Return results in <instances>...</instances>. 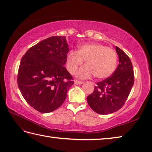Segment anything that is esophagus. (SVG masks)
<instances>
[{"label": "esophagus", "mask_w": 152, "mask_h": 152, "mask_svg": "<svg viewBox=\"0 0 152 152\" xmlns=\"http://www.w3.org/2000/svg\"><path fill=\"white\" fill-rule=\"evenodd\" d=\"M74 84H75L76 85H80V84H82L83 83V82H81V81H78V80H74Z\"/></svg>", "instance_id": "esophagus-1"}]
</instances>
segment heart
Instances as JSON below:
<instances>
[{"label": "heart", "mask_w": 152, "mask_h": 152, "mask_svg": "<svg viewBox=\"0 0 152 152\" xmlns=\"http://www.w3.org/2000/svg\"><path fill=\"white\" fill-rule=\"evenodd\" d=\"M85 65L76 74L78 78L86 79L94 75L97 79H105L111 76L117 64V55L113 49L102 44L90 43L82 45L78 50H70L67 55L66 67L71 74H75L82 66Z\"/></svg>", "instance_id": "1"}]
</instances>
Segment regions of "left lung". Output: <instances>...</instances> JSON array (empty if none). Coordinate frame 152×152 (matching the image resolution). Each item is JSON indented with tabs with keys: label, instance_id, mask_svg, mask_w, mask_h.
I'll use <instances>...</instances> for the list:
<instances>
[{
	"label": "left lung",
	"instance_id": "8db88e82",
	"mask_svg": "<svg viewBox=\"0 0 152 152\" xmlns=\"http://www.w3.org/2000/svg\"><path fill=\"white\" fill-rule=\"evenodd\" d=\"M115 49L119 59L117 69L111 76L97 83L93 93L87 97L88 105L98 114H111L119 110L134 84V76L130 58L118 47Z\"/></svg>",
	"mask_w": 152,
	"mask_h": 152
}]
</instances>
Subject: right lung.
Returning <instances> with one entry per match:
<instances>
[{"label":"right lung","mask_w":152,"mask_h":152,"mask_svg":"<svg viewBox=\"0 0 152 152\" xmlns=\"http://www.w3.org/2000/svg\"><path fill=\"white\" fill-rule=\"evenodd\" d=\"M66 37L53 36L31 47L21 60L18 85L33 108L43 113L61 107L74 84L64 64L69 48Z\"/></svg>","instance_id":"1"}]
</instances>
